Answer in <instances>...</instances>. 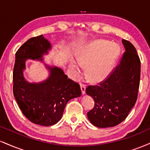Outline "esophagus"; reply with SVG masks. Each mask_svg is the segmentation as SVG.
<instances>
[{
    "instance_id": "obj_1",
    "label": "esophagus",
    "mask_w": 150,
    "mask_h": 150,
    "mask_svg": "<svg viewBox=\"0 0 150 150\" xmlns=\"http://www.w3.org/2000/svg\"><path fill=\"white\" fill-rule=\"evenodd\" d=\"M80 88H81V91H82V93L83 95L85 93V91H86V85L84 84H80Z\"/></svg>"
}]
</instances>
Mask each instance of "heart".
Instances as JSON below:
<instances>
[{
  "instance_id": "1",
  "label": "heart",
  "mask_w": 150,
  "mask_h": 150,
  "mask_svg": "<svg viewBox=\"0 0 150 150\" xmlns=\"http://www.w3.org/2000/svg\"><path fill=\"white\" fill-rule=\"evenodd\" d=\"M119 54L120 47L115 42L96 40L88 43L77 52V63L69 61L72 78H78L82 72L81 67H86V75L90 82H102L110 75Z\"/></svg>"
}]
</instances>
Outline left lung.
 Instances as JSON below:
<instances>
[{"label": "left lung", "mask_w": 150, "mask_h": 150, "mask_svg": "<svg viewBox=\"0 0 150 150\" xmlns=\"http://www.w3.org/2000/svg\"><path fill=\"white\" fill-rule=\"evenodd\" d=\"M125 52L107 79L98 85L88 86L86 93L94 100L87 112L91 124L98 128L112 127L127 118L138 98L140 61L135 47L122 40Z\"/></svg>", "instance_id": "obj_1"}]
</instances>
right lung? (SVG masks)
Segmentation results:
<instances>
[{
  "instance_id": "1",
  "label": "right lung",
  "mask_w": 150,
  "mask_h": 150,
  "mask_svg": "<svg viewBox=\"0 0 150 150\" xmlns=\"http://www.w3.org/2000/svg\"><path fill=\"white\" fill-rule=\"evenodd\" d=\"M51 47L42 35L28 40L16 52L13 70V93L19 108L28 120L44 127L57 124L67 103L82 93L78 83L68 78L64 70L57 66L45 64L50 76L42 82L30 83L25 80L23 71L27 59L42 62V55Z\"/></svg>"
}]
</instances>
